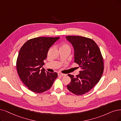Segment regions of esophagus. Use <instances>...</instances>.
Returning a JSON list of instances; mask_svg holds the SVG:
<instances>
[{
    "label": "esophagus",
    "mask_w": 121,
    "mask_h": 121,
    "mask_svg": "<svg viewBox=\"0 0 121 121\" xmlns=\"http://www.w3.org/2000/svg\"><path fill=\"white\" fill-rule=\"evenodd\" d=\"M58 76H62V77L65 76L66 75L65 74H63V73H58Z\"/></svg>",
    "instance_id": "1"
}]
</instances>
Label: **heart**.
<instances>
[{
	"label": "heart",
	"mask_w": 121,
	"mask_h": 121,
	"mask_svg": "<svg viewBox=\"0 0 121 121\" xmlns=\"http://www.w3.org/2000/svg\"><path fill=\"white\" fill-rule=\"evenodd\" d=\"M64 48H68V49H70V46L68 44H66V43L62 44L60 46V49H64Z\"/></svg>",
	"instance_id": "b5f03b06"
}]
</instances>
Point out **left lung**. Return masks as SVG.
<instances>
[{"mask_svg":"<svg viewBox=\"0 0 121 121\" xmlns=\"http://www.w3.org/2000/svg\"><path fill=\"white\" fill-rule=\"evenodd\" d=\"M74 48V62L81 70L74 77L68 74L71 82L68 90L77 95L84 94L99 82L104 71V61L100 48L92 39L79 36H67Z\"/></svg>","mask_w":121,"mask_h":121,"instance_id":"8db88e82","label":"left lung"}]
</instances>
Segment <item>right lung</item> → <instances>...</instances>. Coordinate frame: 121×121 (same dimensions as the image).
<instances>
[{"label": "right lung", "instance_id": "add662e5", "mask_svg": "<svg viewBox=\"0 0 121 121\" xmlns=\"http://www.w3.org/2000/svg\"><path fill=\"white\" fill-rule=\"evenodd\" d=\"M59 37H40L28 40L21 47L16 61L18 74L31 91L41 93L50 89L58 74L41 69L49 49Z\"/></svg>", "mask_w": 121, "mask_h": 121}]
</instances>
